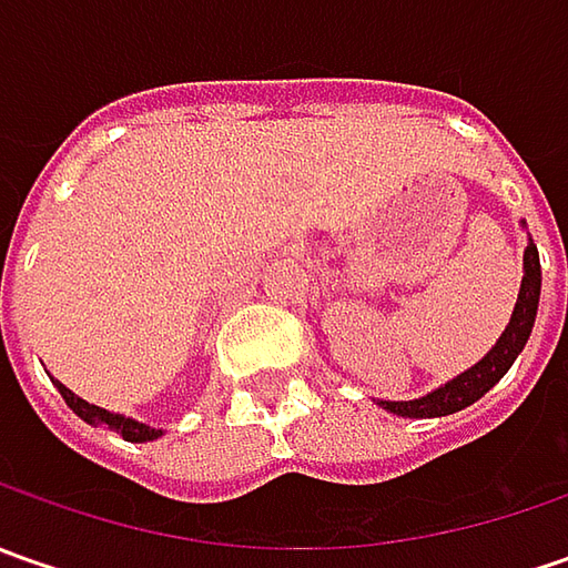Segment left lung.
<instances>
[{
    "label": "left lung",
    "instance_id": "1",
    "mask_svg": "<svg viewBox=\"0 0 568 568\" xmlns=\"http://www.w3.org/2000/svg\"><path fill=\"white\" fill-rule=\"evenodd\" d=\"M537 300H540V258H537L535 243H528V250H525V277H521L515 313L509 318V328L503 332V338L496 341L490 354L477 366H470L468 373H462L458 379L446 382L443 388L429 392L417 402H379L382 407L398 414V417H446V414H455V410L468 407L477 398H484L493 385L509 373L515 357L528 344V335L535 328Z\"/></svg>",
    "mask_w": 568,
    "mask_h": 568
}]
</instances>
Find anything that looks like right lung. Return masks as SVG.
<instances>
[{
	"instance_id": "1",
	"label": "right lung",
	"mask_w": 568,
	"mask_h": 568,
	"mask_svg": "<svg viewBox=\"0 0 568 568\" xmlns=\"http://www.w3.org/2000/svg\"><path fill=\"white\" fill-rule=\"evenodd\" d=\"M55 388H59V395L65 398V404L75 410L84 424L113 429V433H120L125 443H148V439H158V436H161V429H151V426L139 424V420H129V417H122V414H110V410H103L98 404H88L84 398L72 395L62 382H55Z\"/></svg>"
}]
</instances>
